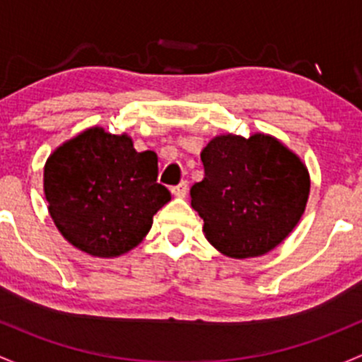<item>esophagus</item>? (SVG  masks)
I'll return each mask as SVG.
<instances>
[{
  "mask_svg": "<svg viewBox=\"0 0 362 362\" xmlns=\"http://www.w3.org/2000/svg\"><path fill=\"white\" fill-rule=\"evenodd\" d=\"M170 192H173L174 197H185L186 192H188V182L181 181L180 185L173 186V188H170Z\"/></svg>",
  "mask_w": 362,
  "mask_h": 362,
  "instance_id": "34e87169",
  "label": "esophagus"
}]
</instances>
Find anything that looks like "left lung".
<instances>
[{
	"instance_id": "left-lung-1",
	"label": "left lung",
	"mask_w": 362,
	"mask_h": 362,
	"mask_svg": "<svg viewBox=\"0 0 362 362\" xmlns=\"http://www.w3.org/2000/svg\"><path fill=\"white\" fill-rule=\"evenodd\" d=\"M206 176L189 189L207 240L230 258L267 255L300 221L310 192L307 167L277 139L218 136L200 153Z\"/></svg>"
}]
</instances>
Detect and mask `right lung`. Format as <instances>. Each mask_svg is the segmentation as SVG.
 <instances>
[{
	"label": "right lung",
	"mask_w": 362,
	"mask_h": 362,
	"mask_svg": "<svg viewBox=\"0 0 362 362\" xmlns=\"http://www.w3.org/2000/svg\"><path fill=\"white\" fill-rule=\"evenodd\" d=\"M158 158L137 153L125 134L88 129L45 163V197L55 226L74 247L113 258L136 247L170 200L156 182Z\"/></svg>",
	"instance_id": "obj_1"
}]
</instances>
